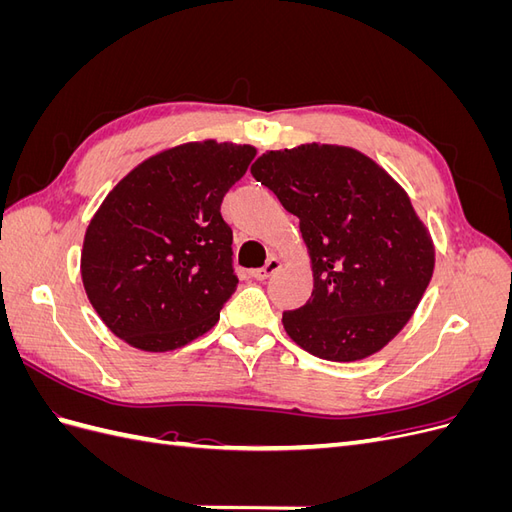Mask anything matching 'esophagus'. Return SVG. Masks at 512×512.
<instances>
[{
  "mask_svg": "<svg viewBox=\"0 0 512 512\" xmlns=\"http://www.w3.org/2000/svg\"><path fill=\"white\" fill-rule=\"evenodd\" d=\"M280 267H282V260H280V258H275V256H271V258H267L265 267L252 271V277H254V280L262 282V280H267V277H271L275 271H280Z\"/></svg>",
  "mask_w": 512,
  "mask_h": 512,
  "instance_id": "esophagus-1",
  "label": "esophagus"
}]
</instances>
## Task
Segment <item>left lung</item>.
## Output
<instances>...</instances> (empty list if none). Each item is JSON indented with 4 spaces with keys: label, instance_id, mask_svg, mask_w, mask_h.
<instances>
[{
    "label": "left lung",
    "instance_id": "8db88e82",
    "mask_svg": "<svg viewBox=\"0 0 512 512\" xmlns=\"http://www.w3.org/2000/svg\"><path fill=\"white\" fill-rule=\"evenodd\" d=\"M250 170L297 215L312 260V299L282 316L292 342L337 363L382 350L412 318L436 265L404 188L339 145L267 151Z\"/></svg>",
    "mask_w": 512,
    "mask_h": 512
}]
</instances>
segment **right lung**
<instances>
[{
  "label": "right lung",
  "instance_id": "add662e5",
  "mask_svg": "<svg viewBox=\"0 0 512 512\" xmlns=\"http://www.w3.org/2000/svg\"><path fill=\"white\" fill-rule=\"evenodd\" d=\"M252 145L185 143L138 164L91 218L81 277L89 303L145 352L190 344L237 290L220 205L254 160Z\"/></svg>",
  "mask_w": 512,
  "mask_h": 512
}]
</instances>
